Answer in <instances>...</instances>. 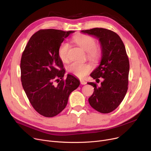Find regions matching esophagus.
<instances>
[{"label":"esophagus","mask_w":151,"mask_h":151,"mask_svg":"<svg viewBox=\"0 0 151 151\" xmlns=\"http://www.w3.org/2000/svg\"><path fill=\"white\" fill-rule=\"evenodd\" d=\"M80 83H81V84H82V85H84V84H86L87 83H86L84 80H80Z\"/></svg>","instance_id":"esophagus-1"}]
</instances>
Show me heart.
<instances>
[{
  "label": "heart",
  "mask_w": 151,
  "mask_h": 151,
  "mask_svg": "<svg viewBox=\"0 0 151 151\" xmlns=\"http://www.w3.org/2000/svg\"><path fill=\"white\" fill-rule=\"evenodd\" d=\"M73 41L87 52V55L90 60L93 62H97L99 60L101 51L96 45L97 42L94 38L88 35H79L73 38ZM69 50L70 45L67 42H63L60 44L58 49V55L62 62L68 61ZM67 70L74 76L83 78L90 72L91 67L88 63L75 62L67 67Z\"/></svg>",
  "instance_id": "1"
}]
</instances>
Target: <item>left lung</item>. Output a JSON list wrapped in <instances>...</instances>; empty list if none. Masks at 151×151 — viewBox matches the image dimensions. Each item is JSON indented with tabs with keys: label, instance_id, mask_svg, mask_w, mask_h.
<instances>
[{
	"label": "left lung",
	"instance_id": "8db88e82",
	"mask_svg": "<svg viewBox=\"0 0 151 151\" xmlns=\"http://www.w3.org/2000/svg\"><path fill=\"white\" fill-rule=\"evenodd\" d=\"M81 32L96 37L101 46L100 63L91 76L96 81L102 78L103 81L100 87L88 83L94 88L89 103L100 113H111L121 104L128 89L130 65L124 44L116 33L106 29L93 28Z\"/></svg>",
	"mask_w": 151,
	"mask_h": 151
}]
</instances>
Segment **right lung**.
<instances>
[{"label": "right lung", "instance_id": "1", "mask_svg": "<svg viewBox=\"0 0 151 151\" xmlns=\"http://www.w3.org/2000/svg\"><path fill=\"white\" fill-rule=\"evenodd\" d=\"M74 31L41 29L31 37L21 59L22 88L32 106L47 117L59 114L67 106L70 93L80 81L71 75L63 80L65 70L58 49L65 38ZM61 79L57 85L53 84Z\"/></svg>", "mask_w": 151, "mask_h": 151}]
</instances>
